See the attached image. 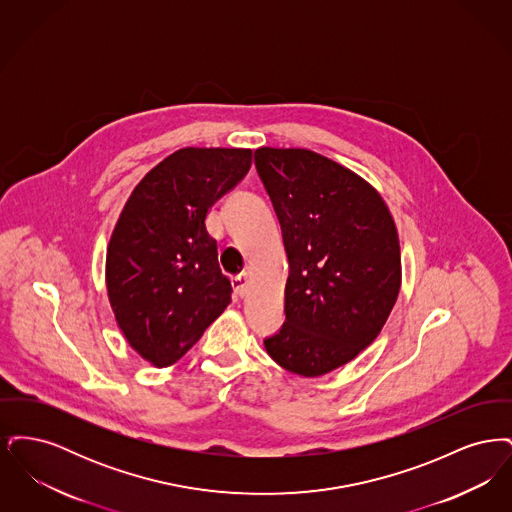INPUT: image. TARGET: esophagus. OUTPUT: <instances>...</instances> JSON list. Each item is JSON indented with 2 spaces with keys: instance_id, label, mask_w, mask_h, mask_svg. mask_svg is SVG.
<instances>
[{
  "instance_id": "esophagus-1",
  "label": "esophagus",
  "mask_w": 512,
  "mask_h": 512,
  "mask_svg": "<svg viewBox=\"0 0 512 512\" xmlns=\"http://www.w3.org/2000/svg\"><path fill=\"white\" fill-rule=\"evenodd\" d=\"M232 286H234V292L238 293L240 297H244L245 293H247V288H249V274L242 272V274L234 276L232 278Z\"/></svg>"
}]
</instances>
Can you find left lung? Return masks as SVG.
<instances>
[{
  "label": "left lung",
  "mask_w": 512,
  "mask_h": 512,
  "mask_svg": "<svg viewBox=\"0 0 512 512\" xmlns=\"http://www.w3.org/2000/svg\"><path fill=\"white\" fill-rule=\"evenodd\" d=\"M257 172L282 226L286 322L270 359L305 378L353 361L378 338L401 290L395 220L363 176L303 147H259Z\"/></svg>",
  "instance_id": "obj_1"
}]
</instances>
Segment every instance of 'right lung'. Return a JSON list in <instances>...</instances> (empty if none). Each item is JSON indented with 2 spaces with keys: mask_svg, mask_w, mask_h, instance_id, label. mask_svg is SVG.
<instances>
[{
  "mask_svg": "<svg viewBox=\"0 0 512 512\" xmlns=\"http://www.w3.org/2000/svg\"><path fill=\"white\" fill-rule=\"evenodd\" d=\"M251 161L244 147H182L122 207L107 245V297L128 345L157 368L176 363L230 305L205 220Z\"/></svg>",
  "mask_w": 512,
  "mask_h": 512,
  "instance_id": "obj_1",
  "label": "right lung"
}]
</instances>
